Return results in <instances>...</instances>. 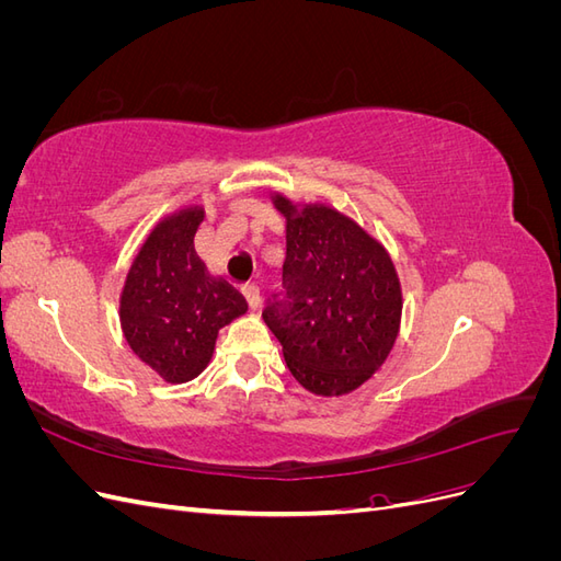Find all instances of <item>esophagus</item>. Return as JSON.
I'll use <instances>...</instances> for the list:
<instances>
[{
  "label": "esophagus",
  "instance_id": "obj_1",
  "mask_svg": "<svg viewBox=\"0 0 561 561\" xmlns=\"http://www.w3.org/2000/svg\"><path fill=\"white\" fill-rule=\"evenodd\" d=\"M243 295H245V299H248V304H250V309H257V307H260V285H257V283L248 280V283L243 285Z\"/></svg>",
  "mask_w": 561,
  "mask_h": 561
}]
</instances>
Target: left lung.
<instances>
[{"label":"left lung","instance_id":"left-lung-1","mask_svg":"<svg viewBox=\"0 0 561 561\" xmlns=\"http://www.w3.org/2000/svg\"><path fill=\"white\" fill-rule=\"evenodd\" d=\"M287 217L283 290L262 318L278 336L287 369L318 396H344L365 383L396 344L402 313L400 280L381 243L328 206Z\"/></svg>","mask_w":561,"mask_h":561}]
</instances>
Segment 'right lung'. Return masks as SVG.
I'll return each mask as SVG.
<instances>
[{
	"mask_svg": "<svg viewBox=\"0 0 561 561\" xmlns=\"http://www.w3.org/2000/svg\"><path fill=\"white\" fill-rule=\"evenodd\" d=\"M201 219V208L180 210L149 231L118 307L133 353L171 383L198 377L219 328L248 309L245 297L225 278H213L196 254Z\"/></svg>",
	"mask_w": 561,
	"mask_h": 561,
	"instance_id": "add662e5",
	"label": "right lung"
}]
</instances>
